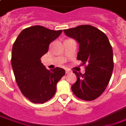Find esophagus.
<instances>
[{"mask_svg":"<svg viewBox=\"0 0 126 126\" xmlns=\"http://www.w3.org/2000/svg\"><path fill=\"white\" fill-rule=\"evenodd\" d=\"M70 72H71V71L69 70V69H66V74H68V73H69Z\"/></svg>","mask_w":126,"mask_h":126,"instance_id":"1","label":"esophagus"}]
</instances>
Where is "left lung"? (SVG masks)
<instances>
[{"label": "left lung", "instance_id": "1", "mask_svg": "<svg viewBox=\"0 0 126 126\" xmlns=\"http://www.w3.org/2000/svg\"><path fill=\"white\" fill-rule=\"evenodd\" d=\"M66 35L79 43L77 59L85 66V73H73L76 82L71 86L75 96L84 100H93L104 92L112 76L114 62L112 47L104 32L89 25L64 30Z\"/></svg>", "mask_w": 126, "mask_h": 126}]
</instances>
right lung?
<instances>
[{"mask_svg": "<svg viewBox=\"0 0 126 126\" xmlns=\"http://www.w3.org/2000/svg\"><path fill=\"white\" fill-rule=\"evenodd\" d=\"M62 32L32 26L23 30L13 44L11 63L16 82L24 96L34 103L50 100L56 92L57 83L65 75L64 69L60 67L46 69L40 60Z\"/></svg>", "mask_w": 126, "mask_h": 126, "instance_id": "right-lung-1", "label": "right lung"}]
</instances>
